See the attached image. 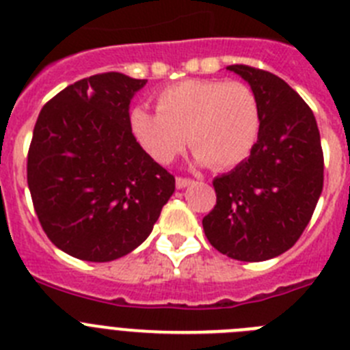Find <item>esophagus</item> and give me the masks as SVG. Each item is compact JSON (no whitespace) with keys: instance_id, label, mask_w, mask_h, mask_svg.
I'll return each mask as SVG.
<instances>
[{"instance_id":"esophagus-1","label":"esophagus","mask_w":350,"mask_h":350,"mask_svg":"<svg viewBox=\"0 0 350 350\" xmlns=\"http://www.w3.org/2000/svg\"><path fill=\"white\" fill-rule=\"evenodd\" d=\"M193 184V180L191 178H184V177H177V180H175V185H177V189H184V187H187V185Z\"/></svg>"}]
</instances>
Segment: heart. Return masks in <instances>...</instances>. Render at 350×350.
<instances>
[{"label": "heart", "mask_w": 350, "mask_h": 350, "mask_svg": "<svg viewBox=\"0 0 350 350\" xmlns=\"http://www.w3.org/2000/svg\"><path fill=\"white\" fill-rule=\"evenodd\" d=\"M262 110L258 96L242 82L184 80L157 94V112L133 108L129 129L142 148L170 165L189 147L198 165L228 170L250 156L259 140Z\"/></svg>", "instance_id": "b5f03b06"}]
</instances>
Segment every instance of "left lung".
<instances>
[{"label":"left lung","instance_id":"1","mask_svg":"<svg viewBox=\"0 0 350 350\" xmlns=\"http://www.w3.org/2000/svg\"><path fill=\"white\" fill-rule=\"evenodd\" d=\"M242 77L262 110L259 140L237 168L213 178L217 205L203 219L208 242L238 261L277 258L295 245L323 193L324 159L308 105L282 79L245 64Z\"/></svg>","mask_w":350,"mask_h":350}]
</instances>
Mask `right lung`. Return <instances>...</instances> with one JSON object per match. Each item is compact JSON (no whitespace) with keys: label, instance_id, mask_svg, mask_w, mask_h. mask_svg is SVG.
Instances as JSON below:
<instances>
[{"label":"right lung","instance_id":"right-lung-1","mask_svg":"<svg viewBox=\"0 0 350 350\" xmlns=\"http://www.w3.org/2000/svg\"><path fill=\"white\" fill-rule=\"evenodd\" d=\"M147 80L101 73L71 83L40 112L27 185L43 231L77 259L107 262L147 240L175 178L138 145L129 105Z\"/></svg>","mask_w":350,"mask_h":350}]
</instances>
